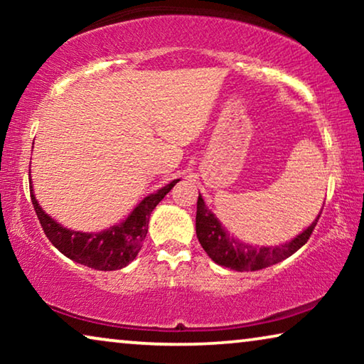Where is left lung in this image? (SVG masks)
Returning a JSON list of instances; mask_svg holds the SVG:
<instances>
[{"label": "left lung", "mask_w": 364, "mask_h": 364, "mask_svg": "<svg viewBox=\"0 0 364 364\" xmlns=\"http://www.w3.org/2000/svg\"><path fill=\"white\" fill-rule=\"evenodd\" d=\"M318 218H320V215L300 235L283 243V245L252 247L230 237V233L225 230V227L215 217V213L208 210L202 196L198 193L196 232L203 250L218 265L237 272H257L262 270V268L275 265V263L285 260L296 250H300L308 242L313 230H315Z\"/></svg>", "instance_id": "1"}]
</instances>
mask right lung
Segmentation results:
<instances>
[{"instance_id":"obj_1","label":"right lung","mask_w":364,"mask_h":364,"mask_svg":"<svg viewBox=\"0 0 364 364\" xmlns=\"http://www.w3.org/2000/svg\"><path fill=\"white\" fill-rule=\"evenodd\" d=\"M177 182L178 178L159 188L156 193L147 196L141 203H137L126 220L109 227L107 230L94 233L69 230L63 227L43 210L34 197L33 186H29V188H31L33 207L49 242L73 262L94 268V270L112 272L127 267L137 257L142 240L146 238L149 217Z\"/></svg>"}]
</instances>
